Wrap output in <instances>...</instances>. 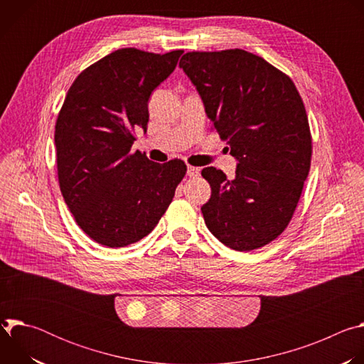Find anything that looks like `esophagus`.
Wrapping results in <instances>:
<instances>
[{"label": "esophagus", "instance_id": "1", "mask_svg": "<svg viewBox=\"0 0 364 364\" xmlns=\"http://www.w3.org/2000/svg\"><path fill=\"white\" fill-rule=\"evenodd\" d=\"M198 174H200V170L197 167H193V166L187 167V176L188 177H197Z\"/></svg>", "mask_w": 364, "mask_h": 364}]
</instances>
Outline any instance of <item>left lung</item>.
<instances>
[{"label": "left lung", "mask_w": 364, "mask_h": 364, "mask_svg": "<svg viewBox=\"0 0 364 364\" xmlns=\"http://www.w3.org/2000/svg\"><path fill=\"white\" fill-rule=\"evenodd\" d=\"M180 68L237 160L236 177L205 167L212 187L201 205L209 230L235 250L262 247L288 226L311 166V134L294 82L240 48L191 51Z\"/></svg>", "instance_id": "obj_1"}]
</instances>
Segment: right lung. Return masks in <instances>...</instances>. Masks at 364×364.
I'll list each match as a JSON object with an SVG mask.
<instances>
[{"instance_id":"1","label":"right lung","mask_w":364,"mask_h":364,"mask_svg":"<svg viewBox=\"0 0 364 364\" xmlns=\"http://www.w3.org/2000/svg\"><path fill=\"white\" fill-rule=\"evenodd\" d=\"M181 55L119 48L85 69L65 97L55 131L60 191L79 228L103 246L151 233L186 176L181 160L159 164L131 154L134 129L146 132L152 90Z\"/></svg>"}]
</instances>
